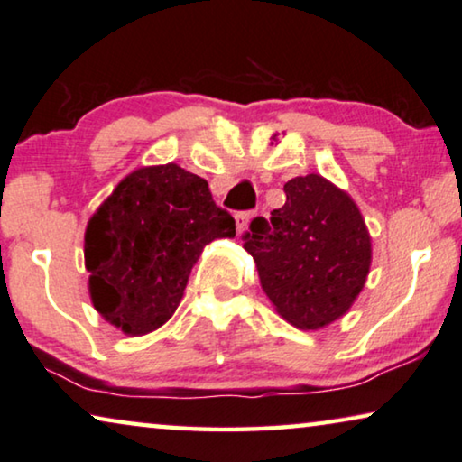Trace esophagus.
Segmentation results:
<instances>
[{
	"mask_svg": "<svg viewBox=\"0 0 462 462\" xmlns=\"http://www.w3.org/2000/svg\"><path fill=\"white\" fill-rule=\"evenodd\" d=\"M252 218V212H237L236 215V226H237V233H244L247 223H250Z\"/></svg>",
	"mask_w": 462,
	"mask_h": 462,
	"instance_id": "obj_1",
	"label": "esophagus"
}]
</instances>
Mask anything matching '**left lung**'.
<instances>
[{
    "instance_id": "left-lung-1",
    "label": "left lung",
    "mask_w": 462,
    "mask_h": 462,
    "mask_svg": "<svg viewBox=\"0 0 462 462\" xmlns=\"http://www.w3.org/2000/svg\"><path fill=\"white\" fill-rule=\"evenodd\" d=\"M271 220L254 218L244 247L275 310L317 331L350 310L371 269V236L358 206L320 175L287 181Z\"/></svg>"
}]
</instances>
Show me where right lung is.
<instances>
[{"label":"right lung","mask_w":462,"mask_h":462,"mask_svg":"<svg viewBox=\"0 0 462 462\" xmlns=\"http://www.w3.org/2000/svg\"><path fill=\"white\" fill-rule=\"evenodd\" d=\"M220 237H236V220L206 179L175 162L129 172L85 229L93 309L126 336L156 331L175 314L204 247Z\"/></svg>","instance_id":"obj_1"}]
</instances>
